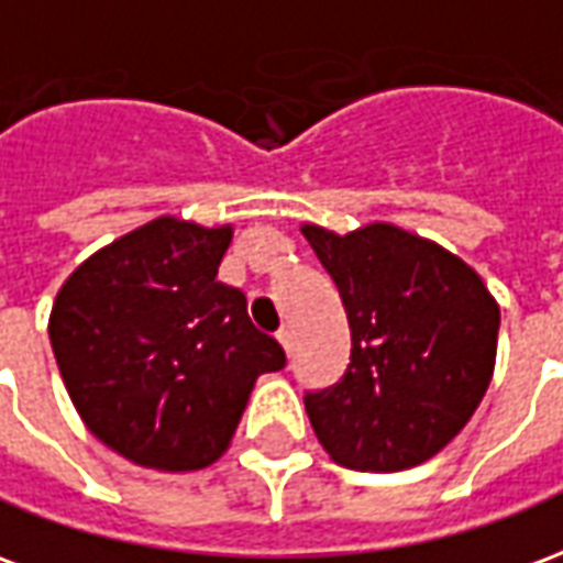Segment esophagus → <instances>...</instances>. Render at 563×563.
<instances>
[{
	"mask_svg": "<svg viewBox=\"0 0 563 563\" xmlns=\"http://www.w3.org/2000/svg\"><path fill=\"white\" fill-rule=\"evenodd\" d=\"M276 339H278V344L285 347V354H287V356L294 354V332L287 330V327H282V330H278Z\"/></svg>",
	"mask_w": 563,
	"mask_h": 563,
	"instance_id": "esophagus-1",
	"label": "esophagus"
}]
</instances>
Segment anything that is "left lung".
<instances>
[{"label": "left lung", "instance_id": "8db88e82", "mask_svg": "<svg viewBox=\"0 0 563 563\" xmlns=\"http://www.w3.org/2000/svg\"><path fill=\"white\" fill-rule=\"evenodd\" d=\"M302 233L351 327L344 375L306 389L311 429L344 467L420 465L465 429L489 387L498 302L465 261L393 224Z\"/></svg>", "mask_w": 563, "mask_h": 563}]
</instances>
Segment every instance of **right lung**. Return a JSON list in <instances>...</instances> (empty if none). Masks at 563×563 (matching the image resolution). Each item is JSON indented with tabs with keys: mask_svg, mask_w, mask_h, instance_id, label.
Returning a JSON list of instances; mask_svg holds the SVG:
<instances>
[{
	"mask_svg": "<svg viewBox=\"0 0 563 563\" xmlns=\"http://www.w3.org/2000/svg\"><path fill=\"white\" fill-rule=\"evenodd\" d=\"M231 228L170 216L92 254L53 302L51 344L86 429L129 462L197 471L231 444L254 380L285 368L216 282Z\"/></svg>",
	"mask_w": 563,
	"mask_h": 563,
	"instance_id": "add662e5",
	"label": "right lung"
}]
</instances>
